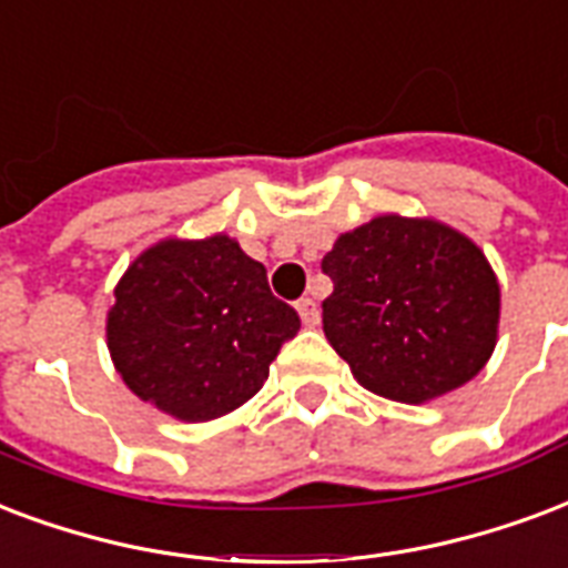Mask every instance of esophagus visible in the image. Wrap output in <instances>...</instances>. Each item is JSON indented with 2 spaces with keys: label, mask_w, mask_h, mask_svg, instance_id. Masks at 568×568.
Listing matches in <instances>:
<instances>
[{
  "label": "esophagus",
  "mask_w": 568,
  "mask_h": 568,
  "mask_svg": "<svg viewBox=\"0 0 568 568\" xmlns=\"http://www.w3.org/2000/svg\"><path fill=\"white\" fill-rule=\"evenodd\" d=\"M297 313H301V322L306 324V327H315V324H318V306H315L313 297H301V301H297Z\"/></svg>",
  "instance_id": "obj_1"
}]
</instances>
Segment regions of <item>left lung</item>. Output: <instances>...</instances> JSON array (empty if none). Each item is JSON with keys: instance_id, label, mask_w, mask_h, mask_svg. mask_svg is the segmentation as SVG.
<instances>
[{"instance_id": "1", "label": "left lung", "mask_w": 568, "mask_h": 568, "mask_svg": "<svg viewBox=\"0 0 568 568\" xmlns=\"http://www.w3.org/2000/svg\"><path fill=\"white\" fill-rule=\"evenodd\" d=\"M324 336L363 387L419 405L462 387L495 352L500 285L483 250L438 220L384 214L322 258Z\"/></svg>"}]
</instances>
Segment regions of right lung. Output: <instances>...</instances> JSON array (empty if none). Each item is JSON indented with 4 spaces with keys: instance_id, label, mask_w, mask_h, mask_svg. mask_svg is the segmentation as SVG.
<instances>
[{
    "instance_id": "1",
    "label": "right lung",
    "mask_w": 568,
    "mask_h": 568,
    "mask_svg": "<svg viewBox=\"0 0 568 568\" xmlns=\"http://www.w3.org/2000/svg\"><path fill=\"white\" fill-rule=\"evenodd\" d=\"M297 331L301 318L271 294L265 265L229 235L149 246L119 280L106 315L124 384L184 423L253 399Z\"/></svg>"
}]
</instances>
